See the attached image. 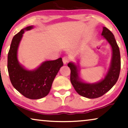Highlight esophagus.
I'll list each match as a JSON object with an SVG mask.
<instances>
[{"label":"esophagus","mask_w":128,"mask_h":128,"mask_svg":"<svg viewBox=\"0 0 128 128\" xmlns=\"http://www.w3.org/2000/svg\"><path fill=\"white\" fill-rule=\"evenodd\" d=\"M62 60H63V62H64V64H66L69 61V58L68 56H65L63 57Z\"/></svg>","instance_id":"esophagus-1"}]
</instances>
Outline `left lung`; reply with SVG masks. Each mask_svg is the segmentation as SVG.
<instances>
[{"label": "left lung", "instance_id": "8db88e82", "mask_svg": "<svg viewBox=\"0 0 128 128\" xmlns=\"http://www.w3.org/2000/svg\"><path fill=\"white\" fill-rule=\"evenodd\" d=\"M101 35L111 45L112 50L111 66L104 79L97 83L90 84L80 81L78 67L70 62L68 66L70 69V82L76 92L79 95L88 98H96L108 92L116 83L120 70V49L114 36L107 28L103 27Z\"/></svg>", "mask_w": 128, "mask_h": 128}]
</instances>
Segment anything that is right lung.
I'll return each mask as SVG.
<instances>
[{
	"label": "right lung",
	"mask_w": 128,
	"mask_h": 128,
	"mask_svg": "<svg viewBox=\"0 0 128 128\" xmlns=\"http://www.w3.org/2000/svg\"><path fill=\"white\" fill-rule=\"evenodd\" d=\"M29 26L16 34L12 41L8 56V69L13 86L24 97L32 100L48 95L52 84L60 68L64 65L61 58L45 61L34 70H28L19 64L17 50L25 30L32 29Z\"/></svg>",
	"instance_id": "1"
}]
</instances>
